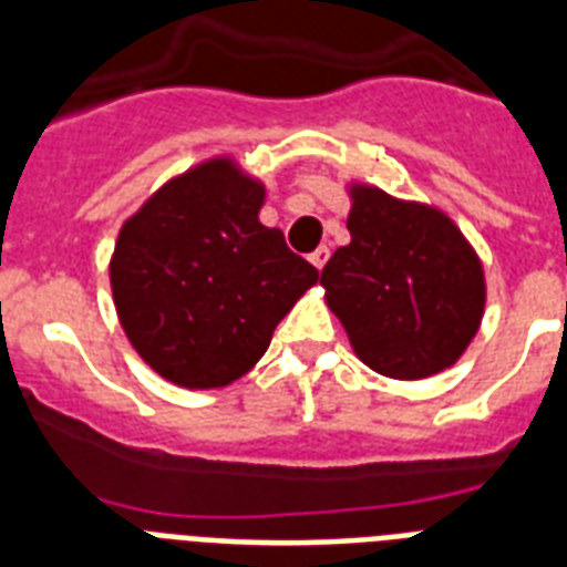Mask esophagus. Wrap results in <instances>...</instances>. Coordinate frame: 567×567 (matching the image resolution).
Wrapping results in <instances>:
<instances>
[{"instance_id": "esophagus-1", "label": "esophagus", "mask_w": 567, "mask_h": 567, "mask_svg": "<svg viewBox=\"0 0 567 567\" xmlns=\"http://www.w3.org/2000/svg\"><path fill=\"white\" fill-rule=\"evenodd\" d=\"M309 261L315 267H318V270H323V267H327V261H329V247H318V249H315V252H311V256H309Z\"/></svg>"}]
</instances>
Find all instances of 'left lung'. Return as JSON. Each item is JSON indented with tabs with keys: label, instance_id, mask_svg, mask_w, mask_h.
I'll return each instance as SVG.
<instances>
[{
	"label": "left lung",
	"instance_id": "1",
	"mask_svg": "<svg viewBox=\"0 0 567 567\" xmlns=\"http://www.w3.org/2000/svg\"><path fill=\"white\" fill-rule=\"evenodd\" d=\"M350 244L320 274L353 353L391 379H426L462 359L485 311L483 261L435 205L350 182Z\"/></svg>",
	"mask_w": 567,
	"mask_h": 567
}]
</instances>
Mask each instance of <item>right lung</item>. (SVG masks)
<instances>
[{
    "instance_id": "1",
    "label": "right lung",
    "mask_w": 567,
    "mask_h": 567,
    "mask_svg": "<svg viewBox=\"0 0 567 567\" xmlns=\"http://www.w3.org/2000/svg\"><path fill=\"white\" fill-rule=\"evenodd\" d=\"M267 188L231 155L173 176L120 226L111 293L128 344L190 391L256 368L318 270L258 220Z\"/></svg>"
}]
</instances>
